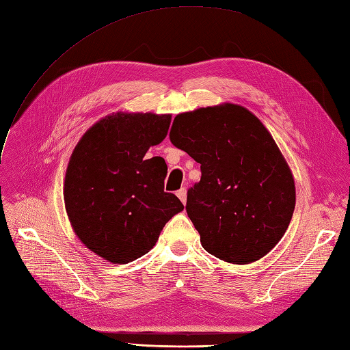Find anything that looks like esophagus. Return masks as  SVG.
<instances>
[{"label":"esophagus","instance_id":"34e87169","mask_svg":"<svg viewBox=\"0 0 350 350\" xmlns=\"http://www.w3.org/2000/svg\"><path fill=\"white\" fill-rule=\"evenodd\" d=\"M176 196H178L179 200H181L185 204V202H187V190H185V188H181V190H178Z\"/></svg>","mask_w":350,"mask_h":350}]
</instances>
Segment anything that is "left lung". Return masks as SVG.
<instances>
[{
  "instance_id": "left-lung-1",
  "label": "left lung",
  "mask_w": 350,
  "mask_h": 350,
  "mask_svg": "<svg viewBox=\"0 0 350 350\" xmlns=\"http://www.w3.org/2000/svg\"><path fill=\"white\" fill-rule=\"evenodd\" d=\"M171 143L200 163L187 213L206 252L244 265L282 239L296 204L295 179L262 122L231 103L179 113Z\"/></svg>"
}]
</instances>
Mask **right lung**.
Returning a JSON list of instances; mask_svg holds the SVG:
<instances>
[{
  "mask_svg": "<svg viewBox=\"0 0 350 350\" xmlns=\"http://www.w3.org/2000/svg\"><path fill=\"white\" fill-rule=\"evenodd\" d=\"M171 115L118 111L92 125L70 156L64 206L75 234L103 259L128 263L153 249L184 204L165 193L167 166L146 159L162 143Z\"/></svg>",
  "mask_w": 350,
  "mask_h": 350,
  "instance_id": "obj_1",
  "label": "right lung"
}]
</instances>
